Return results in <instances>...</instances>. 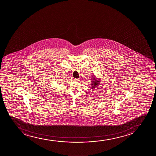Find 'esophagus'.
<instances>
[{"label": "esophagus", "mask_w": 156, "mask_h": 156, "mask_svg": "<svg viewBox=\"0 0 156 156\" xmlns=\"http://www.w3.org/2000/svg\"><path fill=\"white\" fill-rule=\"evenodd\" d=\"M74 81H76V82H79V81H80V80L79 79H74Z\"/></svg>", "instance_id": "1"}]
</instances>
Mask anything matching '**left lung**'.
Returning a JSON list of instances; mask_svg holds the SVG:
<instances>
[{
  "label": "left lung",
  "mask_w": 156,
  "mask_h": 156,
  "mask_svg": "<svg viewBox=\"0 0 156 156\" xmlns=\"http://www.w3.org/2000/svg\"><path fill=\"white\" fill-rule=\"evenodd\" d=\"M100 81H101V80H100V78H99V79H97L96 76H94V77H92V79H91V89H94V88H95L97 86H98L100 84Z\"/></svg>",
  "instance_id": "8db88e82"
}]
</instances>
